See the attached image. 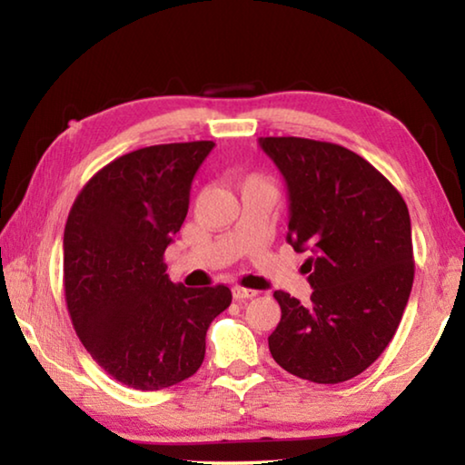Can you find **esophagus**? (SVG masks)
I'll return each mask as SVG.
<instances>
[{"mask_svg": "<svg viewBox=\"0 0 465 465\" xmlns=\"http://www.w3.org/2000/svg\"><path fill=\"white\" fill-rule=\"evenodd\" d=\"M232 293H233L235 302H246V299L256 297L258 291H254V289H243V287H233Z\"/></svg>", "mask_w": 465, "mask_h": 465, "instance_id": "esophagus-1", "label": "esophagus"}]
</instances>
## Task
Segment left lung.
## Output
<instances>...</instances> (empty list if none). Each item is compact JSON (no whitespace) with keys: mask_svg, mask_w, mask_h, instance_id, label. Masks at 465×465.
<instances>
[{"mask_svg":"<svg viewBox=\"0 0 465 465\" xmlns=\"http://www.w3.org/2000/svg\"><path fill=\"white\" fill-rule=\"evenodd\" d=\"M289 191L287 242L310 252L312 303L274 291L272 359L313 383L352 380L396 334L414 281L412 227L393 184L342 145L261 137Z\"/></svg>","mask_w":465,"mask_h":465,"instance_id":"8db88e82","label":"left lung"}]
</instances>
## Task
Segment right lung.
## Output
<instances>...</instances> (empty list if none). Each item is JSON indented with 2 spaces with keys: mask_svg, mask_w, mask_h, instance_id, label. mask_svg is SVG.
<instances>
[{
  "mask_svg": "<svg viewBox=\"0 0 465 465\" xmlns=\"http://www.w3.org/2000/svg\"><path fill=\"white\" fill-rule=\"evenodd\" d=\"M213 145L166 143L116 157L69 211L67 312L92 359L133 390H163L199 371L209 324L232 303L225 285H174L163 262L188 213L193 178Z\"/></svg>",
  "mask_w": 465,
  "mask_h": 465,
  "instance_id": "obj_1",
  "label": "right lung"
}]
</instances>
